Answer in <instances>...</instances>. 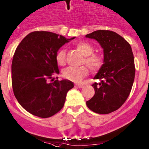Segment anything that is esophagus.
<instances>
[{
	"mask_svg": "<svg viewBox=\"0 0 149 149\" xmlns=\"http://www.w3.org/2000/svg\"><path fill=\"white\" fill-rule=\"evenodd\" d=\"M75 86H76V87H78V88H82V87H84V84H79V83H78V84H75Z\"/></svg>",
	"mask_w": 149,
	"mask_h": 149,
	"instance_id": "esophagus-1",
	"label": "esophagus"
}]
</instances>
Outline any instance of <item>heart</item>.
<instances>
[{"instance_id": "1", "label": "heart", "mask_w": 149, "mask_h": 149, "mask_svg": "<svg viewBox=\"0 0 149 149\" xmlns=\"http://www.w3.org/2000/svg\"><path fill=\"white\" fill-rule=\"evenodd\" d=\"M76 48L79 50L84 57V62L88 65L92 70H98L103 65V58L101 56L98 54H93L94 51V48L91 44L87 42H80L76 44ZM56 63L60 66L65 65V50L60 49L56 55ZM89 74V69L86 66H81L79 68H66L62 73L64 77L71 81L79 82L84 77Z\"/></svg>"}]
</instances>
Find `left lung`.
Here are the masks:
<instances>
[{"label": "left lung", "instance_id": "8db88e82", "mask_svg": "<svg viewBox=\"0 0 149 149\" xmlns=\"http://www.w3.org/2000/svg\"><path fill=\"white\" fill-rule=\"evenodd\" d=\"M85 37L96 40L104 51V64L94 77L101 81L92 85L95 95L86 104L94 112L109 114L119 109L131 92L135 75L132 50L112 31H95Z\"/></svg>", "mask_w": 149, "mask_h": 149}]
</instances>
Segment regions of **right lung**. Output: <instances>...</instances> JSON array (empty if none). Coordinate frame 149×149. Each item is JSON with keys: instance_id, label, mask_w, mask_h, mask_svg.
I'll use <instances>...</instances> for the list:
<instances>
[{"instance_id": "obj_1", "label": "right lung", "mask_w": 149, "mask_h": 149, "mask_svg": "<svg viewBox=\"0 0 149 149\" xmlns=\"http://www.w3.org/2000/svg\"><path fill=\"white\" fill-rule=\"evenodd\" d=\"M73 39L48 31H34L18 45L12 63V88L19 104L29 113L46 118L63 107L73 83L68 79L53 83L48 80L59 73L56 61L58 51Z\"/></svg>"}]
</instances>
